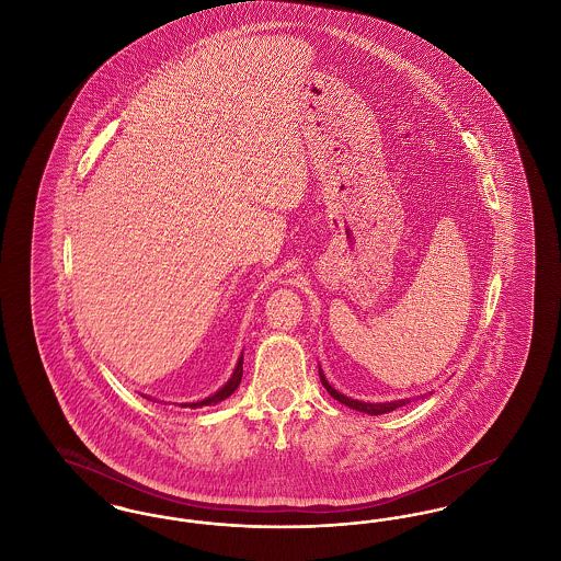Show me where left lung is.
I'll use <instances>...</instances> for the list:
<instances>
[{
  "label": "left lung",
  "instance_id": "1",
  "mask_svg": "<svg viewBox=\"0 0 561 561\" xmlns=\"http://www.w3.org/2000/svg\"><path fill=\"white\" fill-rule=\"evenodd\" d=\"M321 385L325 387V391L334 398V400L341 401V403H345L348 408H353V410H357V412H366V414H385V412H393L396 408H401V405H405V403H410V400H400V401H387V403H366V401H357L351 400V398H345L343 393H339L325 378H323V374L320 370Z\"/></svg>",
  "mask_w": 561,
  "mask_h": 561
}]
</instances>
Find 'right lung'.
I'll list each match as a JSON object with an SVG mask.
<instances>
[{"label":"right lung","instance_id":"1","mask_svg":"<svg viewBox=\"0 0 561 561\" xmlns=\"http://www.w3.org/2000/svg\"><path fill=\"white\" fill-rule=\"evenodd\" d=\"M243 357H240V362H238V368H236V373L233 376L229 378V382L218 391V393H214L213 398H208V400L197 401V403H188V408H202V405H213V403H218V401L227 400L238 387H240L241 382V373H243Z\"/></svg>","mask_w":561,"mask_h":561}]
</instances>
